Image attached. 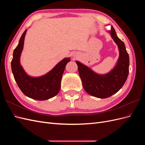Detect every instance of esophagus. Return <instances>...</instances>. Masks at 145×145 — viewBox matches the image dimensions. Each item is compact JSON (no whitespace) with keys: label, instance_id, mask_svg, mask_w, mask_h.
Instances as JSON below:
<instances>
[{"label":"esophagus","instance_id":"esophagus-1","mask_svg":"<svg viewBox=\"0 0 145 145\" xmlns=\"http://www.w3.org/2000/svg\"><path fill=\"white\" fill-rule=\"evenodd\" d=\"M74 57H76V56H74Z\"/></svg>","mask_w":145,"mask_h":145}]
</instances>
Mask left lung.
I'll list each match as a JSON object with an SVG mask.
<instances>
[{
	"mask_svg": "<svg viewBox=\"0 0 145 145\" xmlns=\"http://www.w3.org/2000/svg\"><path fill=\"white\" fill-rule=\"evenodd\" d=\"M108 32L119 51L117 63L111 71L105 74H99L76 61L83 88L87 93L100 99L108 98L117 93L123 86L129 73V58L123 42L117 37L112 26Z\"/></svg>",
	"mask_w": 145,
	"mask_h": 145,
	"instance_id": "1",
	"label": "left lung"
}]
</instances>
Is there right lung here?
I'll list each match as a JSON object with an SVG mask.
<instances>
[{
    "label": "right lung",
    "mask_w": 145,
    "mask_h": 145,
    "mask_svg": "<svg viewBox=\"0 0 145 145\" xmlns=\"http://www.w3.org/2000/svg\"><path fill=\"white\" fill-rule=\"evenodd\" d=\"M27 31L26 29L22 35L19 44L13 52L12 72L17 85L26 96L37 100H48L59 93L62 75L66 65L70 62V58H65L61 60L45 75L36 77L28 75L20 62Z\"/></svg>",
    "instance_id": "obj_1"
}]
</instances>
